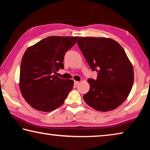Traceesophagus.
<instances>
[{
    "instance_id": "34e87169",
    "label": "esophagus",
    "mask_w": 150,
    "mask_h": 150,
    "mask_svg": "<svg viewBox=\"0 0 150 150\" xmlns=\"http://www.w3.org/2000/svg\"><path fill=\"white\" fill-rule=\"evenodd\" d=\"M79 81H74V84H75V85H79Z\"/></svg>"
}]
</instances>
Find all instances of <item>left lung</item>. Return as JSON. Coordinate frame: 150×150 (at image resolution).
Listing matches in <instances>:
<instances>
[{"label":"left lung","instance_id":"1","mask_svg":"<svg viewBox=\"0 0 150 150\" xmlns=\"http://www.w3.org/2000/svg\"><path fill=\"white\" fill-rule=\"evenodd\" d=\"M78 46L93 71L96 80L88 79L90 89L85 102L100 112L115 110L130 94L134 83V69L125 51L108 38L79 37Z\"/></svg>","mask_w":150,"mask_h":150}]
</instances>
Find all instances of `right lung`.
<instances>
[{
	"label": "right lung",
	"instance_id": "right-lung-1",
	"mask_svg": "<svg viewBox=\"0 0 150 150\" xmlns=\"http://www.w3.org/2000/svg\"><path fill=\"white\" fill-rule=\"evenodd\" d=\"M77 36H50L29 47L22 57L19 87L25 100L37 110L51 112L63 105L74 81L57 77L65 52Z\"/></svg>",
	"mask_w": 150,
	"mask_h": 150
}]
</instances>
